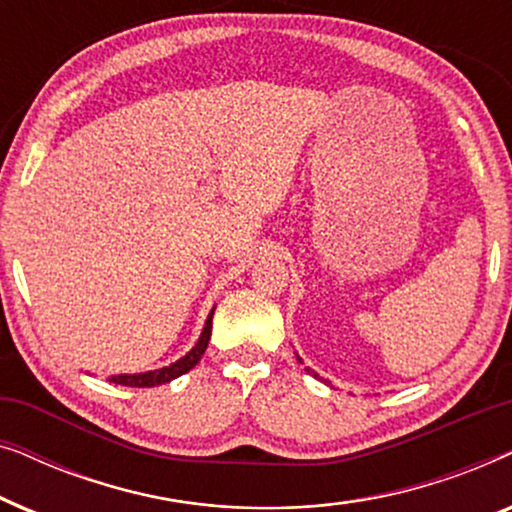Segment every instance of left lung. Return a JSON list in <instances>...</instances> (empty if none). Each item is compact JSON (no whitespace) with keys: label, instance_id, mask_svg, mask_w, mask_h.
I'll list each match as a JSON object with an SVG mask.
<instances>
[{"label":"left lung","instance_id":"1","mask_svg":"<svg viewBox=\"0 0 512 512\" xmlns=\"http://www.w3.org/2000/svg\"><path fill=\"white\" fill-rule=\"evenodd\" d=\"M298 361H300V359H298ZM307 370H310V368H307ZM310 373H312V370H310ZM312 375H314V377H319V375H317V373H312Z\"/></svg>","mask_w":512,"mask_h":512}]
</instances>
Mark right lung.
<instances>
[{"instance_id": "add662e5", "label": "right lung", "mask_w": 512, "mask_h": 512, "mask_svg": "<svg viewBox=\"0 0 512 512\" xmlns=\"http://www.w3.org/2000/svg\"><path fill=\"white\" fill-rule=\"evenodd\" d=\"M212 317H214V310L209 312V317L205 321V328H202L200 333V340L195 342V347L188 352L186 356H181L179 361L170 363V366L165 368H158V370H149V373H137V375H111L109 382L114 384H123V387H158V384H165V382H172L174 377L188 373V370L195 368V363L202 359V354H205L207 349V342H209V335H212Z\"/></svg>"}]
</instances>
